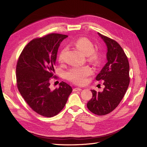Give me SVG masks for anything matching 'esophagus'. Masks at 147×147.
I'll return each mask as SVG.
<instances>
[{
	"label": "esophagus",
	"mask_w": 147,
	"mask_h": 147,
	"mask_svg": "<svg viewBox=\"0 0 147 147\" xmlns=\"http://www.w3.org/2000/svg\"><path fill=\"white\" fill-rule=\"evenodd\" d=\"M82 89L80 88H75L74 89V91H82Z\"/></svg>",
	"instance_id": "34e87169"
}]
</instances>
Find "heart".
<instances>
[{
	"instance_id": "b5f03b06",
	"label": "heart",
	"mask_w": 147,
	"mask_h": 147,
	"mask_svg": "<svg viewBox=\"0 0 147 147\" xmlns=\"http://www.w3.org/2000/svg\"><path fill=\"white\" fill-rule=\"evenodd\" d=\"M75 45L84 55H87V59L91 63L97 64L100 58V53L98 50H95L91 40L86 37L79 38L75 43ZM67 48H64L60 51L57 60L59 63H64ZM92 73L90 67H74L66 72L65 75L69 80L78 84H83L86 83L87 77Z\"/></svg>"
}]
</instances>
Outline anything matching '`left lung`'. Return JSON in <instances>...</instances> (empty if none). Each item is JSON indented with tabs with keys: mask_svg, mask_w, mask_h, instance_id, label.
Masks as SVG:
<instances>
[{
	"mask_svg": "<svg viewBox=\"0 0 147 147\" xmlns=\"http://www.w3.org/2000/svg\"><path fill=\"white\" fill-rule=\"evenodd\" d=\"M107 47V63L97 75L96 80H104L102 92L91 90L92 97L87 104L91 112L97 115L110 113L119 105L129 84V64L127 57L119 43L100 34Z\"/></svg>",
	"mask_w": 147,
	"mask_h": 147,
	"instance_id": "8db88e82",
	"label": "left lung"
}]
</instances>
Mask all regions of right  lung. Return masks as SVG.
I'll list each match as a JSON object with an SVG mask.
<instances>
[{
	"label": "right lung",
	"instance_id": "add662e5",
	"mask_svg": "<svg viewBox=\"0 0 147 147\" xmlns=\"http://www.w3.org/2000/svg\"><path fill=\"white\" fill-rule=\"evenodd\" d=\"M68 36L50 34L31 40L22 51L17 62V87L25 101L35 112L52 117L63 109L72 88L62 82L51 90L55 77L57 53L61 42Z\"/></svg>",
	"mask_w": 147,
	"mask_h": 147
}]
</instances>
